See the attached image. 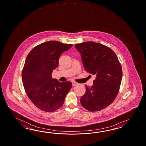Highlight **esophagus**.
<instances>
[{"label":"esophagus","mask_w":146,"mask_h":146,"mask_svg":"<svg viewBox=\"0 0 146 146\" xmlns=\"http://www.w3.org/2000/svg\"><path fill=\"white\" fill-rule=\"evenodd\" d=\"M78 84V83H77V82H74V81H73V82H72V85H73V86H77Z\"/></svg>","instance_id":"esophagus-1"}]
</instances>
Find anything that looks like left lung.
<instances>
[{"instance_id": "obj_1", "label": "left lung", "mask_w": 146, "mask_h": 146, "mask_svg": "<svg viewBox=\"0 0 146 146\" xmlns=\"http://www.w3.org/2000/svg\"><path fill=\"white\" fill-rule=\"evenodd\" d=\"M81 54L86 71L96 76L92 86H86L80 102L91 112L99 111L110 105L119 91L122 70L115 53L109 47L94 42L75 45Z\"/></svg>"}]
</instances>
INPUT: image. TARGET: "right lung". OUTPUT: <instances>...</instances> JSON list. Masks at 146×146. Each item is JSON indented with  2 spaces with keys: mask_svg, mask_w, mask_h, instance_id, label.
I'll return each instance as SVG.
<instances>
[{
  "mask_svg": "<svg viewBox=\"0 0 146 146\" xmlns=\"http://www.w3.org/2000/svg\"><path fill=\"white\" fill-rule=\"evenodd\" d=\"M72 44L50 40L34 47L25 60L21 77L25 92L37 108L47 112L59 109L72 83L52 78L60 55Z\"/></svg>",
  "mask_w": 146,
  "mask_h": 146,
  "instance_id": "right-lung-1",
  "label": "right lung"
}]
</instances>
